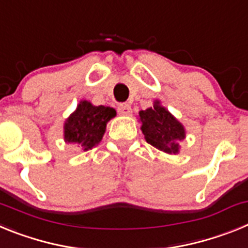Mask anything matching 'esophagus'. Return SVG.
Returning a JSON list of instances; mask_svg holds the SVG:
<instances>
[{
  "instance_id": "1",
  "label": "esophagus",
  "mask_w": 248,
  "mask_h": 248,
  "mask_svg": "<svg viewBox=\"0 0 248 248\" xmlns=\"http://www.w3.org/2000/svg\"><path fill=\"white\" fill-rule=\"evenodd\" d=\"M118 111H119V114H122V115H130V105L126 104V103H123V104H120L119 107H118Z\"/></svg>"
}]
</instances>
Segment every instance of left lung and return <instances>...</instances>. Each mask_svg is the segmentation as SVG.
<instances>
[{
	"instance_id": "obj_1",
	"label": "left lung",
	"mask_w": 248,
	"mask_h": 248,
	"mask_svg": "<svg viewBox=\"0 0 248 248\" xmlns=\"http://www.w3.org/2000/svg\"><path fill=\"white\" fill-rule=\"evenodd\" d=\"M141 131L146 143L168 154H177L185 139V128L168 109L155 100L154 107L139 111Z\"/></svg>"
}]
</instances>
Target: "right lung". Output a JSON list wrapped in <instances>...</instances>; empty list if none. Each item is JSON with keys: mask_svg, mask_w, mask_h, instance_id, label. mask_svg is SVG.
I'll list each match as a JSON object with an SVG mask.
<instances>
[{"mask_svg": "<svg viewBox=\"0 0 248 248\" xmlns=\"http://www.w3.org/2000/svg\"><path fill=\"white\" fill-rule=\"evenodd\" d=\"M115 115L117 111L110 107H95L82 100L64 123L65 143L76 144L83 151L94 148L103 139L107 123Z\"/></svg>", "mask_w": 248, "mask_h": 248, "instance_id": "add662e5", "label": "right lung"}]
</instances>
